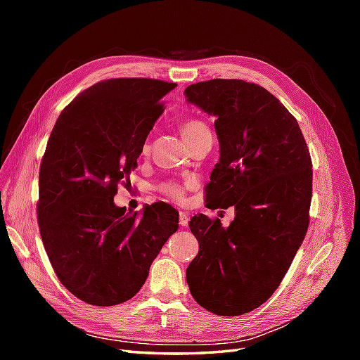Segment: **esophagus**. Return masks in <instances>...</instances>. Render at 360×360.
I'll list each match as a JSON object with an SVG mask.
<instances>
[{
    "mask_svg": "<svg viewBox=\"0 0 360 360\" xmlns=\"http://www.w3.org/2000/svg\"><path fill=\"white\" fill-rule=\"evenodd\" d=\"M179 224H181L182 227L188 224V215H187V213L179 212Z\"/></svg>",
    "mask_w": 360,
    "mask_h": 360,
    "instance_id": "1",
    "label": "esophagus"
}]
</instances>
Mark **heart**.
<instances>
[{"mask_svg":"<svg viewBox=\"0 0 360 360\" xmlns=\"http://www.w3.org/2000/svg\"><path fill=\"white\" fill-rule=\"evenodd\" d=\"M179 129H181L182 137H184L190 145H193L204 134L210 133L209 125L201 119L184 120L181 124ZM148 153H150V142H145L142 145V155H148ZM159 192L165 198H168V200L182 201V198H184V193H186V184H181L178 181H164L162 184H159Z\"/></svg>","mask_w":360,"mask_h":360,"instance_id":"b5f03b06","label":"heart"}]
</instances>
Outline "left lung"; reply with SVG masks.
I'll return each mask as SVG.
<instances>
[{"mask_svg": "<svg viewBox=\"0 0 360 360\" xmlns=\"http://www.w3.org/2000/svg\"><path fill=\"white\" fill-rule=\"evenodd\" d=\"M186 97L217 117L221 158L205 186V207H235L229 227L204 213L190 219L200 250L187 283L202 308L241 316L280 286L308 232L311 155L297 119L257 83L198 82Z\"/></svg>", "mask_w": 360, "mask_h": 360, "instance_id": "8db88e82", "label": "left lung"}]
</instances>
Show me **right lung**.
Returning a JSON list of instances; mask_svg holds the SVG:
<instances>
[{
  "label": "right lung",
  "instance_id": "1",
  "mask_svg": "<svg viewBox=\"0 0 360 360\" xmlns=\"http://www.w3.org/2000/svg\"><path fill=\"white\" fill-rule=\"evenodd\" d=\"M174 86L143 77L97 82L52 128L38 174V227L60 283L85 303L112 307L134 297L178 231L170 204L147 205L137 217L112 201Z\"/></svg>",
  "mask_w": 360,
  "mask_h": 360
}]
</instances>
